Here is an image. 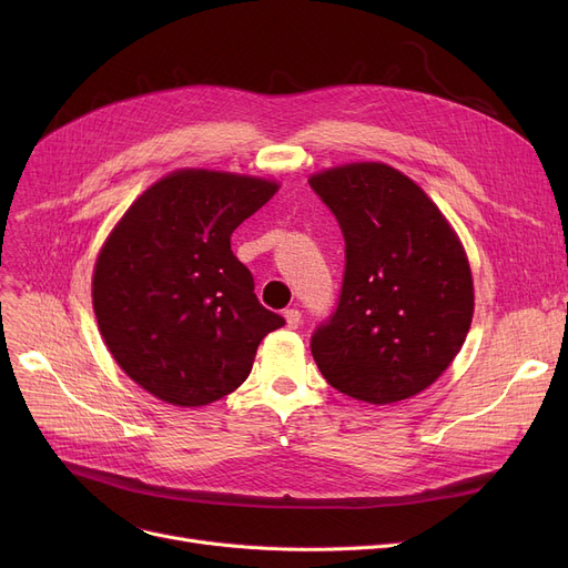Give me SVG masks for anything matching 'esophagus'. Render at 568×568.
<instances>
[{"label":"esophagus","instance_id":"esophagus-1","mask_svg":"<svg viewBox=\"0 0 568 568\" xmlns=\"http://www.w3.org/2000/svg\"><path fill=\"white\" fill-rule=\"evenodd\" d=\"M283 315H285V322H287L290 329H296V326L302 324V313L296 311V308H287Z\"/></svg>","mask_w":568,"mask_h":568}]
</instances>
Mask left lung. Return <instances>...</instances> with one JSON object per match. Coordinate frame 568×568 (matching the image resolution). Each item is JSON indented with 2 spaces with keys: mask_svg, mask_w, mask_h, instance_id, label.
<instances>
[{
  "mask_svg": "<svg viewBox=\"0 0 568 568\" xmlns=\"http://www.w3.org/2000/svg\"><path fill=\"white\" fill-rule=\"evenodd\" d=\"M345 239L334 313L311 352L324 379L356 400H405L460 352L474 313L465 251L433 200L384 163H352L308 179Z\"/></svg>",
  "mask_w": 568,
  "mask_h": 568,
  "instance_id": "left-lung-1",
  "label": "left lung"
}]
</instances>
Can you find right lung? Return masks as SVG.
<instances>
[{
    "label": "right lung",
    "instance_id": "1",
    "mask_svg": "<svg viewBox=\"0 0 568 568\" xmlns=\"http://www.w3.org/2000/svg\"><path fill=\"white\" fill-rule=\"evenodd\" d=\"M264 179L179 170L146 189L97 260L94 313L124 373L156 398L200 407L232 394L260 341L285 324L257 302L232 232L276 193Z\"/></svg>",
    "mask_w": 568,
    "mask_h": 568
}]
</instances>
